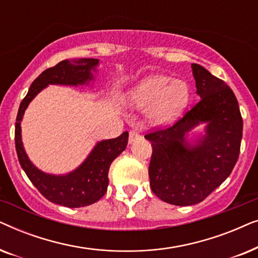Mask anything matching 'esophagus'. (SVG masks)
Instances as JSON below:
<instances>
[{
    "label": "esophagus",
    "mask_w": 258,
    "mask_h": 258,
    "mask_svg": "<svg viewBox=\"0 0 258 258\" xmlns=\"http://www.w3.org/2000/svg\"><path fill=\"white\" fill-rule=\"evenodd\" d=\"M141 139H142V136H141V134L139 132H136V130H132V132L129 133V143H134Z\"/></svg>",
    "instance_id": "obj_1"
}]
</instances>
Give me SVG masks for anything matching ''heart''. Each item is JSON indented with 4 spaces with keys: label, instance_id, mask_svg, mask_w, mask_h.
Returning <instances> with one entry per match:
<instances>
[{
    "label": "heart",
    "instance_id": "heart-1",
    "mask_svg": "<svg viewBox=\"0 0 258 258\" xmlns=\"http://www.w3.org/2000/svg\"><path fill=\"white\" fill-rule=\"evenodd\" d=\"M125 98L132 107H147L146 117L151 124L164 125L177 119L188 108L191 90L184 80L154 74L130 88Z\"/></svg>",
    "mask_w": 258,
    "mask_h": 258
}]
</instances>
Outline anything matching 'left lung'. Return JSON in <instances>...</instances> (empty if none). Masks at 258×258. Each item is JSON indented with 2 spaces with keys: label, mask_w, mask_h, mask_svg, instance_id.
I'll use <instances>...</instances> for the list:
<instances>
[{
  "label": "left lung",
  "mask_w": 258,
  "mask_h": 258,
  "mask_svg": "<svg viewBox=\"0 0 258 258\" xmlns=\"http://www.w3.org/2000/svg\"><path fill=\"white\" fill-rule=\"evenodd\" d=\"M201 100L174 125L147 134L153 146L150 186L164 202L192 206L210 195L231 174L241 148L243 119L234 91L224 81L192 63ZM204 122L205 135L188 133Z\"/></svg>",
  "instance_id": "1"
}]
</instances>
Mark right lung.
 <instances>
[{"label": "right lung", "instance_id": "obj_1", "mask_svg": "<svg viewBox=\"0 0 258 258\" xmlns=\"http://www.w3.org/2000/svg\"><path fill=\"white\" fill-rule=\"evenodd\" d=\"M98 64L100 59L97 58H80L72 61L66 59L52 68L44 70L31 83L17 112L15 147L21 167L38 191L48 201L59 206L87 207L97 202L104 195L109 184V168L112 161L126 148L129 134L124 132L116 139L100 141L76 169L64 175H52L40 170L29 160L22 143L21 122L30 102L49 84L88 86L95 80L93 73H96Z\"/></svg>", "mask_w": 258, "mask_h": 258}]
</instances>
